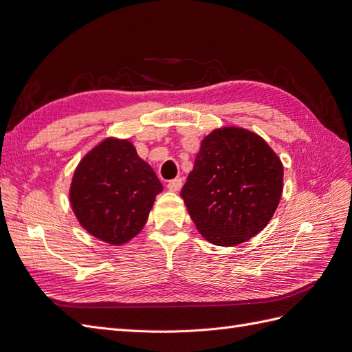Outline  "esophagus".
I'll use <instances>...</instances> for the list:
<instances>
[{"label": "esophagus", "instance_id": "1", "mask_svg": "<svg viewBox=\"0 0 352 352\" xmlns=\"http://www.w3.org/2000/svg\"><path fill=\"white\" fill-rule=\"evenodd\" d=\"M180 188H182V179H180V177L170 180L168 185H167V189L172 190V192H177V190H180Z\"/></svg>", "mask_w": 352, "mask_h": 352}]
</instances>
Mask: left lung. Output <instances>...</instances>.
Segmentation results:
<instances>
[{"label":"left lung","mask_w":352,"mask_h":352,"mask_svg":"<svg viewBox=\"0 0 352 352\" xmlns=\"http://www.w3.org/2000/svg\"><path fill=\"white\" fill-rule=\"evenodd\" d=\"M282 190L278 154L260 135L230 126L202 140L180 197L202 236L233 247L269 225Z\"/></svg>","instance_id":"left-lung-1"}]
</instances>
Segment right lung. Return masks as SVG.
I'll list each match as a JSON object with an SVG mask.
<instances>
[{"mask_svg": "<svg viewBox=\"0 0 352 352\" xmlns=\"http://www.w3.org/2000/svg\"><path fill=\"white\" fill-rule=\"evenodd\" d=\"M162 190L154 170L131 141L105 138L80 160L69 197L74 216L89 235L123 245L142 230Z\"/></svg>", "mask_w": 352, "mask_h": 352, "instance_id": "1", "label": "right lung"}]
</instances>
